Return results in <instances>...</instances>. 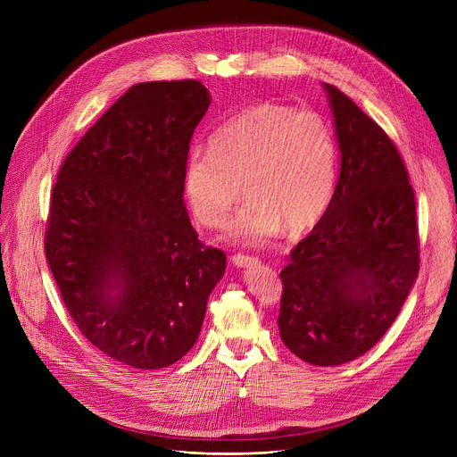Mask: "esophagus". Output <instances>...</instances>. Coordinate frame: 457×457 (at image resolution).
<instances>
[{
  "mask_svg": "<svg viewBox=\"0 0 457 457\" xmlns=\"http://www.w3.org/2000/svg\"><path fill=\"white\" fill-rule=\"evenodd\" d=\"M231 262L237 266V268H249V266H254L258 260L256 258H253V256H247V254H235L233 258H231Z\"/></svg>",
  "mask_w": 457,
  "mask_h": 457,
  "instance_id": "esophagus-1",
  "label": "esophagus"
}]
</instances>
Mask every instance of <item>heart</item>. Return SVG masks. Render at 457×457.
I'll return each mask as SVG.
<instances>
[{"mask_svg": "<svg viewBox=\"0 0 457 457\" xmlns=\"http://www.w3.org/2000/svg\"><path fill=\"white\" fill-rule=\"evenodd\" d=\"M242 191L245 206L229 237L266 244L286 228L312 229L337 187V143L320 113L260 103L220 124L208 150L189 152L184 166L187 204L203 226L222 228Z\"/></svg>", "mask_w": 457, "mask_h": 457, "instance_id": "b5f03b06", "label": "heart"}]
</instances>
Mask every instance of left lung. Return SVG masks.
Returning a JSON list of instances; mask_svg holds the SVG:
<instances>
[{
    "label": "left lung",
    "mask_w": 457,
    "mask_h": 457,
    "mask_svg": "<svg viewBox=\"0 0 457 457\" xmlns=\"http://www.w3.org/2000/svg\"><path fill=\"white\" fill-rule=\"evenodd\" d=\"M333 112L340 177L323 219L291 251L278 328L300 360L335 367L372 349L400 314L420 270L416 201L383 129L321 85Z\"/></svg>",
    "instance_id": "obj_1"
}]
</instances>
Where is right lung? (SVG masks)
<instances>
[{
    "label": "right lung",
    "instance_id": "add662e5",
    "mask_svg": "<svg viewBox=\"0 0 457 457\" xmlns=\"http://www.w3.org/2000/svg\"><path fill=\"white\" fill-rule=\"evenodd\" d=\"M212 103L195 81L139 83L64 159L45 251L79 331L106 356L162 369L199 338L226 254L184 204L193 129Z\"/></svg>",
    "mask_w": 457,
    "mask_h": 457
}]
</instances>
